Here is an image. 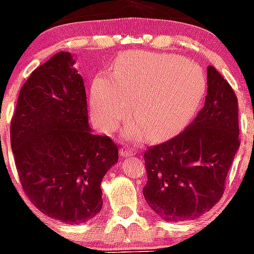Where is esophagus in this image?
<instances>
[{"instance_id": "1", "label": "esophagus", "mask_w": 254, "mask_h": 254, "mask_svg": "<svg viewBox=\"0 0 254 254\" xmlns=\"http://www.w3.org/2000/svg\"><path fill=\"white\" fill-rule=\"evenodd\" d=\"M134 154H135V150L131 149V147H129V146H123L122 149H120V155H122L123 157L132 156Z\"/></svg>"}]
</instances>
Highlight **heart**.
<instances>
[{
  "label": "heart",
  "instance_id": "obj_1",
  "mask_svg": "<svg viewBox=\"0 0 254 254\" xmlns=\"http://www.w3.org/2000/svg\"><path fill=\"white\" fill-rule=\"evenodd\" d=\"M206 82L196 63L174 54L131 52L120 57L112 77L99 75L90 92L95 125L109 132L122 120L131 123L124 135L131 139L164 136L181 127L202 99Z\"/></svg>",
  "mask_w": 254,
  "mask_h": 254
}]
</instances>
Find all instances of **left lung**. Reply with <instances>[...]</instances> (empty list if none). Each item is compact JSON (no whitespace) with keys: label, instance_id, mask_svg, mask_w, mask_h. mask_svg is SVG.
<instances>
[{"label":"left lung","instance_id":"obj_1","mask_svg":"<svg viewBox=\"0 0 254 254\" xmlns=\"http://www.w3.org/2000/svg\"><path fill=\"white\" fill-rule=\"evenodd\" d=\"M238 103L227 80L207 67L202 109L177 136L144 154L147 182L142 193L164 221L193 220L220 201L240 147Z\"/></svg>","mask_w":254,"mask_h":254}]
</instances>
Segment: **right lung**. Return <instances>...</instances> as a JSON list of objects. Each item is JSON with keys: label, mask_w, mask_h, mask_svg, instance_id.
Masks as SVG:
<instances>
[{"label": "right lung", "mask_w": 254, "mask_h": 254, "mask_svg": "<svg viewBox=\"0 0 254 254\" xmlns=\"http://www.w3.org/2000/svg\"><path fill=\"white\" fill-rule=\"evenodd\" d=\"M69 52L37 68L18 95L11 146L26 195L44 215L83 223L100 212L103 177L119 160L88 123L87 94Z\"/></svg>", "instance_id": "add662e5"}]
</instances>
